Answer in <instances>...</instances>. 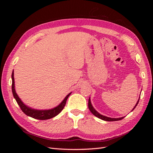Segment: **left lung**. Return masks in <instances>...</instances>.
<instances>
[{"label": "left lung", "mask_w": 153, "mask_h": 153, "mask_svg": "<svg viewBox=\"0 0 153 153\" xmlns=\"http://www.w3.org/2000/svg\"><path fill=\"white\" fill-rule=\"evenodd\" d=\"M139 100H140V98H139ZM139 100H138V101H137V104H136V105L135 106V107L133 108V109L132 110H133L135 108V107L137 106V105H138V102H139ZM88 106H89V110H90V111L91 112V113L93 114V115H94L96 117H98V118H100V119H102V120H104V121H119V120H121V119H123L124 117H121V118H110V117H106V116H104V115H101V114H100L98 112H97V111L93 108V106H92V105H91V100H90V98H89V102H88Z\"/></svg>", "instance_id": "1"}]
</instances>
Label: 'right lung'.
<instances>
[{
  "label": "right lung",
  "instance_id": "1",
  "mask_svg": "<svg viewBox=\"0 0 153 153\" xmlns=\"http://www.w3.org/2000/svg\"><path fill=\"white\" fill-rule=\"evenodd\" d=\"M12 92L14 98H15L17 103L19 105L21 110L23 111V112L25 114L28 116H30L32 118H34L36 119L39 120H46L49 119L52 117H54L55 116L57 115L61 111L63 110L64 107L65 106L66 101L68 98L69 95L71 93L68 94L64 100L62 101V103L58 105L57 107H55L53 109L51 110H34L32 109L28 106H26L24 103L22 102L21 100L19 98V97L18 96L17 94L16 93V91L15 89V80H14V72L13 71L12 73Z\"/></svg>",
  "mask_w": 153,
  "mask_h": 153
}]
</instances>
